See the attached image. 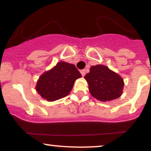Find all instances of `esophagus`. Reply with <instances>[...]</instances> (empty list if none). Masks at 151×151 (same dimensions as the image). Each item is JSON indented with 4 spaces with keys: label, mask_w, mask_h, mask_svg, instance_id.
Masks as SVG:
<instances>
[{
    "label": "esophagus",
    "mask_w": 151,
    "mask_h": 151,
    "mask_svg": "<svg viewBox=\"0 0 151 151\" xmlns=\"http://www.w3.org/2000/svg\"><path fill=\"white\" fill-rule=\"evenodd\" d=\"M81 75H82V76H83V77H84L85 75H86V70H81Z\"/></svg>",
    "instance_id": "1"
}]
</instances>
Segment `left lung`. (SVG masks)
Masks as SVG:
<instances>
[{
    "mask_svg": "<svg viewBox=\"0 0 151 151\" xmlns=\"http://www.w3.org/2000/svg\"><path fill=\"white\" fill-rule=\"evenodd\" d=\"M91 95L102 102L117 99L122 95L124 80L104 65H93L84 76Z\"/></svg>",
    "mask_w": 151,
    "mask_h": 151,
    "instance_id": "left-lung-1",
    "label": "left lung"
}]
</instances>
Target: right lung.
I'll use <instances>...</instances> for the list:
<instances>
[{
	"label": "right lung",
	"instance_id": "right-lung-1",
	"mask_svg": "<svg viewBox=\"0 0 151 151\" xmlns=\"http://www.w3.org/2000/svg\"><path fill=\"white\" fill-rule=\"evenodd\" d=\"M81 77L82 75L73 64L60 61L40 76L35 88L42 98L53 102L67 96L76 80Z\"/></svg>",
	"mask_w": 151,
	"mask_h": 151
}]
</instances>
